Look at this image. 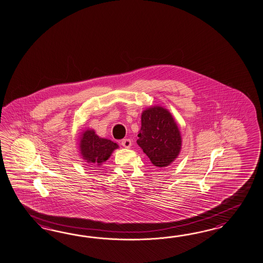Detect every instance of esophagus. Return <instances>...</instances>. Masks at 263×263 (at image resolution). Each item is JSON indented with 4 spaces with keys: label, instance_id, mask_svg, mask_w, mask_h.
I'll return each instance as SVG.
<instances>
[{
    "label": "esophagus",
    "instance_id": "esophagus-1",
    "mask_svg": "<svg viewBox=\"0 0 263 263\" xmlns=\"http://www.w3.org/2000/svg\"><path fill=\"white\" fill-rule=\"evenodd\" d=\"M122 145L124 148H130L132 146V141L130 139H124L122 141Z\"/></svg>",
    "mask_w": 263,
    "mask_h": 263
}]
</instances>
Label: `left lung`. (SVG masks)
Masks as SVG:
<instances>
[{"mask_svg":"<svg viewBox=\"0 0 263 263\" xmlns=\"http://www.w3.org/2000/svg\"><path fill=\"white\" fill-rule=\"evenodd\" d=\"M138 137V145L155 166H169L180 153L182 141L179 126L169 110L160 105L142 111Z\"/></svg>","mask_w":263,"mask_h":263,"instance_id":"left-lung-1","label":"left lung"}]
</instances>
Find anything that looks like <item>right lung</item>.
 I'll return each instance as SVG.
<instances>
[{
    "label": "right lung",
    "instance_id": "obj_1",
    "mask_svg": "<svg viewBox=\"0 0 263 263\" xmlns=\"http://www.w3.org/2000/svg\"><path fill=\"white\" fill-rule=\"evenodd\" d=\"M80 154L82 159L94 166H101L111 157L119 145L96 134L94 129H86L80 136Z\"/></svg>",
    "mask_w": 263,
    "mask_h": 263
}]
</instances>
